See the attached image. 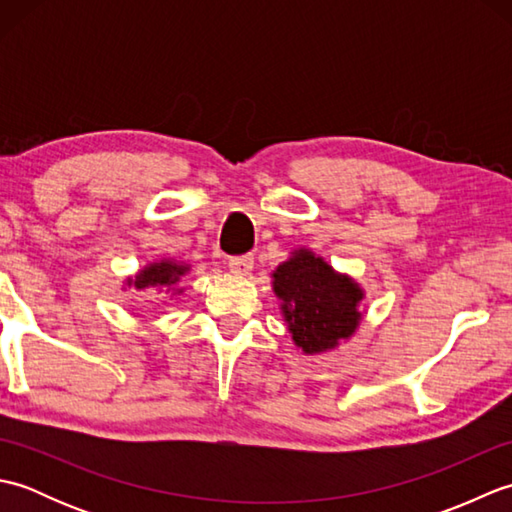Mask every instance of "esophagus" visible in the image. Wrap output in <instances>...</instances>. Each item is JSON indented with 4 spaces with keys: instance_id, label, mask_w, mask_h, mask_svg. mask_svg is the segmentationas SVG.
I'll return each mask as SVG.
<instances>
[{
    "instance_id": "obj_1",
    "label": "esophagus",
    "mask_w": 512,
    "mask_h": 512,
    "mask_svg": "<svg viewBox=\"0 0 512 512\" xmlns=\"http://www.w3.org/2000/svg\"><path fill=\"white\" fill-rule=\"evenodd\" d=\"M255 259L250 255H242V257H231L228 259V270L235 275H248L253 270Z\"/></svg>"
}]
</instances>
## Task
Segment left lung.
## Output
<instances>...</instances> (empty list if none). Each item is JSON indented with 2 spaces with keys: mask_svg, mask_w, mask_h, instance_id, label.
Returning <instances> with one entry per match:
<instances>
[{
  "mask_svg": "<svg viewBox=\"0 0 512 512\" xmlns=\"http://www.w3.org/2000/svg\"><path fill=\"white\" fill-rule=\"evenodd\" d=\"M273 290L303 354L330 352L361 325L363 288L308 248L295 250L273 270Z\"/></svg>",
  "mask_w": 512,
  "mask_h": 512,
  "instance_id": "obj_1",
  "label": "left lung"
}]
</instances>
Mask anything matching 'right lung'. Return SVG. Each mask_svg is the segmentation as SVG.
<instances>
[{
	"label": "right lung",
	"instance_id": "obj_1",
	"mask_svg": "<svg viewBox=\"0 0 512 512\" xmlns=\"http://www.w3.org/2000/svg\"><path fill=\"white\" fill-rule=\"evenodd\" d=\"M187 273V264H180L176 259H158V262H151L143 270H138L136 277H127L125 286H134L136 290L167 288V292L173 290V295H180L182 288H176V284Z\"/></svg>",
	"mask_w": 512,
	"mask_h": 512
}]
</instances>
